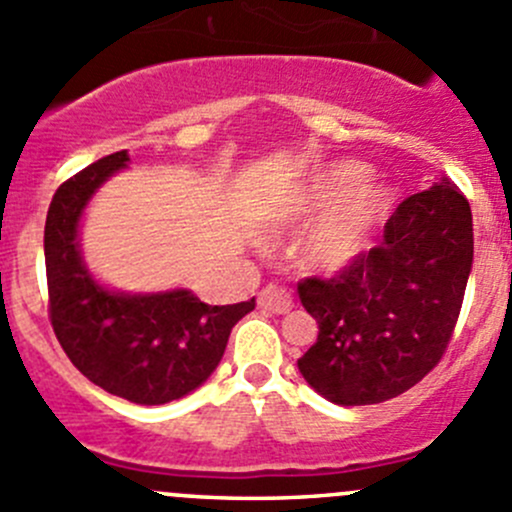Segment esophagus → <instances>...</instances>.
<instances>
[{"label":"esophagus","instance_id":"esophagus-1","mask_svg":"<svg viewBox=\"0 0 512 512\" xmlns=\"http://www.w3.org/2000/svg\"><path fill=\"white\" fill-rule=\"evenodd\" d=\"M257 304H260L262 309H270V312H275V314H287L289 309L294 307V302H292V297H289L287 289L275 287V285H267L260 294H257Z\"/></svg>","mask_w":512,"mask_h":512}]
</instances>
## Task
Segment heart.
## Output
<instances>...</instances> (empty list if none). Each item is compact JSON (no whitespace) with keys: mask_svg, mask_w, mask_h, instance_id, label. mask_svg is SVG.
I'll return each instance as SVG.
<instances>
[{"mask_svg":"<svg viewBox=\"0 0 512 512\" xmlns=\"http://www.w3.org/2000/svg\"><path fill=\"white\" fill-rule=\"evenodd\" d=\"M369 170L359 163H337L314 175L292 205L294 218L324 215L304 240V260L319 270H339L369 245L376 225L389 213V193L361 188Z\"/></svg>","mask_w":512,"mask_h":512,"instance_id":"b5f03b06","label":"heart"}]
</instances>
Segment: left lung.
<instances>
[{"mask_svg":"<svg viewBox=\"0 0 512 512\" xmlns=\"http://www.w3.org/2000/svg\"><path fill=\"white\" fill-rule=\"evenodd\" d=\"M471 265V205L443 175L394 210L379 245L329 280L297 285L319 324L297 359L307 384L342 406L381 404L416 386L451 344Z\"/></svg>","mask_w":512,"mask_h":512,"instance_id":"obj_1","label":"left lung"}]
</instances>
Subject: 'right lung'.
<instances>
[{
  "instance_id": "obj_1",
  "label": "right lung",
  "mask_w": 512,
  "mask_h": 512,
  "mask_svg": "<svg viewBox=\"0 0 512 512\" xmlns=\"http://www.w3.org/2000/svg\"><path fill=\"white\" fill-rule=\"evenodd\" d=\"M126 163V151L111 153L64 180L51 198L44 227L49 319L86 379L133 404L158 406L213 374L255 299L213 307L185 289L123 294L96 285L81 262L79 218L98 185Z\"/></svg>"
}]
</instances>
